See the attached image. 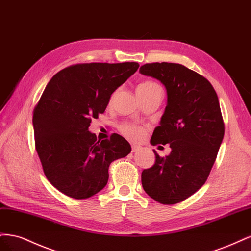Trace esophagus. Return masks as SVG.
<instances>
[{
  "instance_id": "1",
  "label": "esophagus",
  "mask_w": 251,
  "mask_h": 251,
  "mask_svg": "<svg viewBox=\"0 0 251 251\" xmlns=\"http://www.w3.org/2000/svg\"><path fill=\"white\" fill-rule=\"evenodd\" d=\"M140 149H141V147L136 146V144H133V146H132V153H136V151H138Z\"/></svg>"
}]
</instances>
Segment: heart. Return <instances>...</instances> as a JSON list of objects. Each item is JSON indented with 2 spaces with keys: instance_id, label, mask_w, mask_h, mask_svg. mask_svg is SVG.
Segmentation results:
<instances>
[{
  "instance_id": "b5f03b06",
  "label": "heart",
  "mask_w": 251,
  "mask_h": 251,
  "mask_svg": "<svg viewBox=\"0 0 251 251\" xmlns=\"http://www.w3.org/2000/svg\"><path fill=\"white\" fill-rule=\"evenodd\" d=\"M155 89L161 90L160 86H159L158 83H156L155 81L147 80V81L140 83L137 88V91H150V90H155ZM114 95L112 96V98L114 97ZM119 130L126 136V137L130 138L132 140H139L143 137L144 135H146V128L140 126L135 125V124H131V123H125L123 125H120Z\"/></svg>"
}]
</instances>
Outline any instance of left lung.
I'll use <instances>...</instances> for the list:
<instances>
[{
	"mask_svg": "<svg viewBox=\"0 0 251 251\" xmlns=\"http://www.w3.org/2000/svg\"><path fill=\"white\" fill-rule=\"evenodd\" d=\"M139 72L160 80L168 104L151 143L170 144L171 154L160 157L141 174L142 187L161 204H176L194 195L206 182L224 137V123L216 91L202 75L185 66L151 63Z\"/></svg>",
	"mask_w": 251,
	"mask_h": 251,
	"instance_id": "obj_1",
	"label": "left lung"
}]
</instances>
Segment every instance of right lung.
Returning a JSON list of instances; mask_svg holds the SVG:
<instances>
[{"mask_svg":"<svg viewBox=\"0 0 251 251\" xmlns=\"http://www.w3.org/2000/svg\"><path fill=\"white\" fill-rule=\"evenodd\" d=\"M138 67L134 62L73 65L45 88L33 111L35 149L47 179L60 193L74 199L94 196L107 185L111 162L131 153L120 135L100 140L89 126Z\"/></svg>","mask_w":251,"mask_h":251,"instance_id":"add662e5","label":"right lung"}]
</instances>
